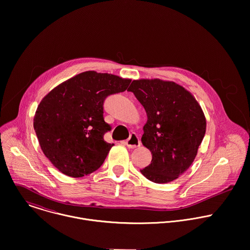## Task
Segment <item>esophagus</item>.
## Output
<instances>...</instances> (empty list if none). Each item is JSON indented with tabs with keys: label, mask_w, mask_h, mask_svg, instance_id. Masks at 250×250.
Wrapping results in <instances>:
<instances>
[{
	"label": "esophagus",
	"mask_w": 250,
	"mask_h": 250,
	"mask_svg": "<svg viewBox=\"0 0 250 250\" xmlns=\"http://www.w3.org/2000/svg\"><path fill=\"white\" fill-rule=\"evenodd\" d=\"M125 144L128 148H136V147H139L141 142H140V139L138 137V135H136L135 133H131L129 135V137L126 139L125 141Z\"/></svg>",
	"instance_id": "esophagus-1"
}]
</instances>
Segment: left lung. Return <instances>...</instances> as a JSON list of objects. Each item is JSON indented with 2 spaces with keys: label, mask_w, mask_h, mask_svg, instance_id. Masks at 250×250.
I'll return each mask as SVG.
<instances>
[{
  "label": "left lung",
  "mask_w": 250,
  "mask_h": 250,
  "mask_svg": "<svg viewBox=\"0 0 250 250\" xmlns=\"http://www.w3.org/2000/svg\"><path fill=\"white\" fill-rule=\"evenodd\" d=\"M127 91L147 114L141 141L151 151L152 161L141 174L156 184L175 181L190 167L204 137L206 120L201 107L172 81L133 80Z\"/></svg>",
  "instance_id": "left-lung-1"
}]
</instances>
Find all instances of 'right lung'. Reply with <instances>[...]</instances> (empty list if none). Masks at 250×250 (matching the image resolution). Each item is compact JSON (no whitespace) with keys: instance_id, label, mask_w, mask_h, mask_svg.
<instances>
[{"instance_id":"right-lung-1","label":"right lung","mask_w":250,"mask_h":250,"mask_svg":"<svg viewBox=\"0 0 250 250\" xmlns=\"http://www.w3.org/2000/svg\"><path fill=\"white\" fill-rule=\"evenodd\" d=\"M130 79L85 71L54 88L40 102L33 126L45 156L62 174L81 178L98 170L114 144L104 101L127 89Z\"/></svg>"}]
</instances>
